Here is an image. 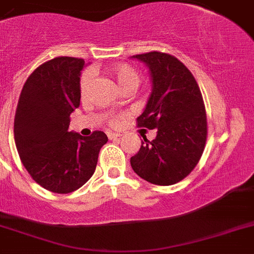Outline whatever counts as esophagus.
I'll list each match as a JSON object with an SVG mask.
<instances>
[{
    "mask_svg": "<svg viewBox=\"0 0 254 254\" xmlns=\"http://www.w3.org/2000/svg\"><path fill=\"white\" fill-rule=\"evenodd\" d=\"M107 136H108V138H110V139H115V138H118V137H121V136H122V134H121V133H112V132H108Z\"/></svg>",
    "mask_w": 254,
    "mask_h": 254,
    "instance_id": "obj_1",
    "label": "esophagus"
}]
</instances>
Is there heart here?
I'll list each match as a JSON object with an SVG mask.
<instances>
[{
    "label": "heart",
    "instance_id": "obj_1",
    "mask_svg": "<svg viewBox=\"0 0 254 254\" xmlns=\"http://www.w3.org/2000/svg\"><path fill=\"white\" fill-rule=\"evenodd\" d=\"M110 73L115 77L116 81L118 82V84L125 91H134L139 86V83H141V73L133 66L128 64H115V66L110 68ZM92 78L93 76L91 71H84L82 73L81 79H79V93H81L82 97H84L88 93L89 87H91V83H92ZM110 125L113 126V127L118 126L120 125V118H110Z\"/></svg>",
    "mask_w": 254,
    "mask_h": 254
}]
</instances>
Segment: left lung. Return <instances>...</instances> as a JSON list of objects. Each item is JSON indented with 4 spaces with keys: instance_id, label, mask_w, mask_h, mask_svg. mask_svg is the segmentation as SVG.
Masks as SVG:
<instances>
[{
    "instance_id": "obj_1",
    "label": "left lung",
    "mask_w": 254,
    "mask_h": 254,
    "mask_svg": "<svg viewBox=\"0 0 254 254\" xmlns=\"http://www.w3.org/2000/svg\"><path fill=\"white\" fill-rule=\"evenodd\" d=\"M149 68L152 92L137 126L157 129L149 142L143 137L131 157L134 172L147 182L171 186L187 177L201 159L207 141V116L201 89L190 69L163 52L132 56Z\"/></svg>"
}]
</instances>
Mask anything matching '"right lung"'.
<instances>
[{
	"label": "right lung",
	"instance_id": "right-lung-1",
	"mask_svg": "<svg viewBox=\"0 0 254 254\" xmlns=\"http://www.w3.org/2000/svg\"><path fill=\"white\" fill-rule=\"evenodd\" d=\"M82 59L56 57L41 64L21 91L14 116V142L36 183L55 193H71L95 173L105 132L83 137L69 131L79 106Z\"/></svg>",
	"mask_w": 254,
	"mask_h": 254
}]
</instances>
